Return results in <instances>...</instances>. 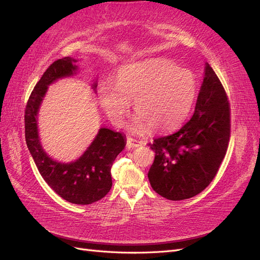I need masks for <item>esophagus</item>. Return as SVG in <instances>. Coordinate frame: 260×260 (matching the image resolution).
Here are the masks:
<instances>
[{
    "label": "esophagus",
    "instance_id": "esophagus-1",
    "mask_svg": "<svg viewBox=\"0 0 260 260\" xmlns=\"http://www.w3.org/2000/svg\"><path fill=\"white\" fill-rule=\"evenodd\" d=\"M127 143L128 145H130L131 147H139L143 144L142 141L137 140V139H133V138H127Z\"/></svg>",
    "mask_w": 260,
    "mask_h": 260
}]
</instances>
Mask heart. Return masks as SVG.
<instances>
[{
    "label": "heart",
    "mask_w": 260,
    "mask_h": 260,
    "mask_svg": "<svg viewBox=\"0 0 260 260\" xmlns=\"http://www.w3.org/2000/svg\"><path fill=\"white\" fill-rule=\"evenodd\" d=\"M198 80L191 70L165 59H147L121 67L116 83L100 84L99 99L112 121L120 125L131 101L139 113L132 129L147 125L155 131L170 129L182 121L194 104Z\"/></svg>",
    "instance_id": "1"
}]
</instances>
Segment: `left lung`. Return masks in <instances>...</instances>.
I'll return each instance as SVG.
<instances>
[{"label":"left lung","mask_w":260,"mask_h":260,"mask_svg":"<svg viewBox=\"0 0 260 260\" xmlns=\"http://www.w3.org/2000/svg\"><path fill=\"white\" fill-rule=\"evenodd\" d=\"M230 104L209 64L190 120L148 143L155 152L148 171L153 190L170 201L193 198L210 184L221 165L231 133Z\"/></svg>","instance_id":"left-lung-1"}]
</instances>
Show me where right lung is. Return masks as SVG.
Returning <instances> with one entry per match:
<instances>
[{
	"label": "right lung",
	"instance_id": "right-lung-1",
	"mask_svg": "<svg viewBox=\"0 0 260 260\" xmlns=\"http://www.w3.org/2000/svg\"><path fill=\"white\" fill-rule=\"evenodd\" d=\"M74 61L70 57L55 60L36 84L25 109V137L39 172L52 190L69 203L88 205L103 199L111 190V168L117 155L124 148L125 140L120 132L101 128L80 158L69 164L53 160L43 151L38 135L39 107L48 85L59 78L75 74L77 66ZM93 88H96V83Z\"/></svg>",
	"mask_w": 260,
	"mask_h": 260
}]
</instances>
